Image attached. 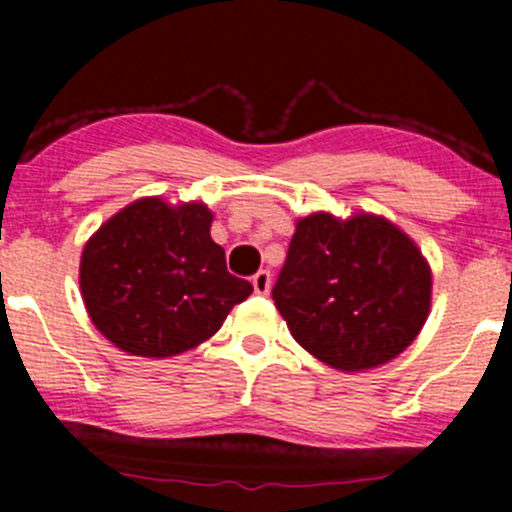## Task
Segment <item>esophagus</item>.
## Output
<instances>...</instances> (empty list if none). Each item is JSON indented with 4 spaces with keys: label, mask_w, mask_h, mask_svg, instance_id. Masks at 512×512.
<instances>
[{
    "label": "esophagus",
    "mask_w": 512,
    "mask_h": 512,
    "mask_svg": "<svg viewBox=\"0 0 512 512\" xmlns=\"http://www.w3.org/2000/svg\"><path fill=\"white\" fill-rule=\"evenodd\" d=\"M252 287H255L257 294H267L272 287V275L267 270H260L255 277H252Z\"/></svg>",
    "instance_id": "obj_1"
}]
</instances>
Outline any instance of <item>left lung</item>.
I'll use <instances>...</instances> for the list:
<instances>
[{
  "instance_id": "1",
  "label": "left lung",
  "mask_w": 512,
  "mask_h": 512,
  "mask_svg": "<svg viewBox=\"0 0 512 512\" xmlns=\"http://www.w3.org/2000/svg\"><path fill=\"white\" fill-rule=\"evenodd\" d=\"M431 265L391 220L312 213L294 225L272 289L294 342L339 371L396 359L431 312Z\"/></svg>"
}]
</instances>
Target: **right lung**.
Returning a JSON list of instances; mask_svg holds the SVG:
<instances>
[{
	"mask_svg": "<svg viewBox=\"0 0 512 512\" xmlns=\"http://www.w3.org/2000/svg\"><path fill=\"white\" fill-rule=\"evenodd\" d=\"M213 213L200 200H133L108 218L81 252L86 312L121 352L178 356L208 342L235 304L252 294L230 275L210 237Z\"/></svg>",
	"mask_w": 512,
	"mask_h": 512,
	"instance_id": "right-lung-1",
	"label": "right lung"
}]
</instances>
